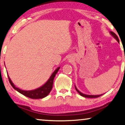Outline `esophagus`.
Wrapping results in <instances>:
<instances>
[{
	"label": "esophagus",
	"instance_id": "1",
	"mask_svg": "<svg viewBox=\"0 0 125 125\" xmlns=\"http://www.w3.org/2000/svg\"><path fill=\"white\" fill-rule=\"evenodd\" d=\"M68 61H69L70 62H71V61H72V59H71V58H69V59H68Z\"/></svg>",
	"mask_w": 125,
	"mask_h": 125
}]
</instances>
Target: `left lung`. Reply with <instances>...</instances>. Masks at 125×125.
<instances>
[{
  "instance_id": "1",
  "label": "left lung",
  "mask_w": 125,
  "mask_h": 125,
  "mask_svg": "<svg viewBox=\"0 0 125 125\" xmlns=\"http://www.w3.org/2000/svg\"><path fill=\"white\" fill-rule=\"evenodd\" d=\"M109 33H110V35H111V36L113 37V38H115V39L116 40V41H117L118 43H119V41L118 37L117 35H116L115 33L113 32V31H110ZM75 89H76V91L79 93V94H80V95L83 96V97H87V98H96V97H100V96H102L103 94H98V95H89V94H83L82 92H81L80 91H79L78 89H77V88H76V86H75Z\"/></svg>"
}]
</instances>
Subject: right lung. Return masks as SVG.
I'll return each instance as SVG.
<instances>
[{
  "instance_id": "add662e5",
  "label": "right lung",
  "mask_w": 125,
  "mask_h": 125,
  "mask_svg": "<svg viewBox=\"0 0 125 125\" xmlns=\"http://www.w3.org/2000/svg\"><path fill=\"white\" fill-rule=\"evenodd\" d=\"M59 68H60V67H58L57 69H55V71L52 73V75H51L50 78H49L48 80H47L43 85L38 88L31 91L22 90V89L16 87L15 85V84L12 83V80L10 79L8 74V77L10 85H11L12 87H13L16 91H17V92L20 93L21 94H23V95L25 96H27L28 97L33 98V99H39V98H42L46 97V96L49 94V93L50 92V91L52 90V88L54 79L55 78V75L57 73Z\"/></svg>"
}]
</instances>
